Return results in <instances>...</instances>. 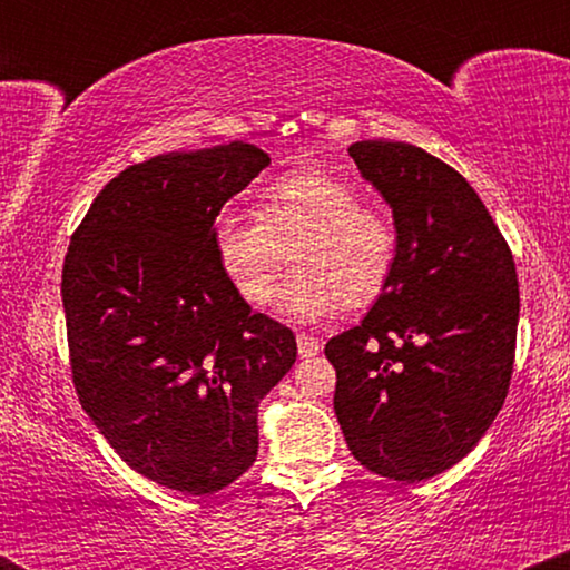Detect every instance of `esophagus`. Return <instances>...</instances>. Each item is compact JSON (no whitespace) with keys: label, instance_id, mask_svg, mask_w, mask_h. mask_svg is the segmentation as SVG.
<instances>
[{"label":"esophagus","instance_id":"esophagus-1","mask_svg":"<svg viewBox=\"0 0 570 570\" xmlns=\"http://www.w3.org/2000/svg\"><path fill=\"white\" fill-rule=\"evenodd\" d=\"M297 351L303 358L316 356V353H322V340L313 335H297Z\"/></svg>","mask_w":570,"mask_h":570}]
</instances>
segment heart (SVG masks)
<instances>
[{
	"instance_id": "1",
	"label": "heart",
	"mask_w": 570,
	"mask_h": 570,
	"mask_svg": "<svg viewBox=\"0 0 570 570\" xmlns=\"http://www.w3.org/2000/svg\"><path fill=\"white\" fill-rule=\"evenodd\" d=\"M214 257L246 305L263 307L289 254L297 271L281 286L278 307L292 318L335 316L348 299L367 305L399 263V227L385 208L364 203L343 176L305 168L259 189L254 217L222 214L212 230Z\"/></svg>"
}]
</instances>
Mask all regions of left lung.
<instances>
[{
    "label": "left lung",
    "instance_id": "1",
    "mask_svg": "<svg viewBox=\"0 0 570 570\" xmlns=\"http://www.w3.org/2000/svg\"><path fill=\"white\" fill-rule=\"evenodd\" d=\"M394 208L399 263L364 322L326 343L353 458L396 482L442 474L480 442L514 370L512 248L474 187L404 141L348 147Z\"/></svg>",
    "mask_w": 570,
    "mask_h": 570
}]
</instances>
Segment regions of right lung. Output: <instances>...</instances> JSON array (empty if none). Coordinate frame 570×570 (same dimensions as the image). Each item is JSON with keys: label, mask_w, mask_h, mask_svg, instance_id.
<instances>
[{"label": "right lung", "mask_w": 570, "mask_h": 570, "mask_svg": "<svg viewBox=\"0 0 570 570\" xmlns=\"http://www.w3.org/2000/svg\"><path fill=\"white\" fill-rule=\"evenodd\" d=\"M271 158L246 141L134 163L90 203L63 257L71 383L134 472L208 495L257 461V404L297 358L214 257L222 206Z\"/></svg>", "instance_id": "add662e5"}]
</instances>
